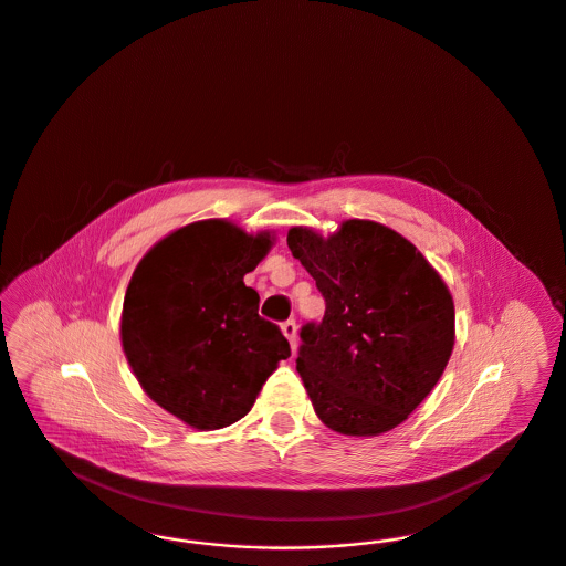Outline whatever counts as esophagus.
<instances>
[{
    "instance_id": "obj_1",
    "label": "esophagus",
    "mask_w": 566,
    "mask_h": 566,
    "mask_svg": "<svg viewBox=\"0 0 566 566\" xmlns=\"http://www.w3.org/2000/svg\"><path fill=\"white\" fill-rule=\"evenodd\" d=\"M282 333L286 335V339L291 342V348H296V323L293 318H289L286 323H282Z\"/></svg>"
}]
</instances>
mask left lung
Here are the masks:
<instances>
[{
  "label": "left lung",
  "instance_id": "obj_1",
  "mask_svg": "<svg viewBox=\"0 0 566 566\" xmlns=\"http://www.w3.org/2000/svg\"><path fill=\"white\" fill-rule=\"evenodd\" d=\"M286 242L326 303L323 321L298 333L296 371L314 411L342 434L395 429L450 360L448 286L413 243L371 220H346L326 240L293 227Z\"/></svg>",
  "mask_w": 566,
  "mask_h": 566
}]
</instances>
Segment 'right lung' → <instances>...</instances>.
<instances>
[{
    "instance_id": "right-lung-1",
    "label": "right lung",
    "mask_w": 566,
    "mask_h": 566,
    "mask_svg": "<svg viewBox=\"0 0 566 566\" xmlns=\"http://www.w3.org/2000/svg\"><path fill=\"white\" fill-rule=\"evenodd\" d=\"M271 248L224 220H201L157 243L123 303V350L146 395L199 431L243 418L291 346L259 316L243 284Z\"/></svg>"
}]
</instances>
